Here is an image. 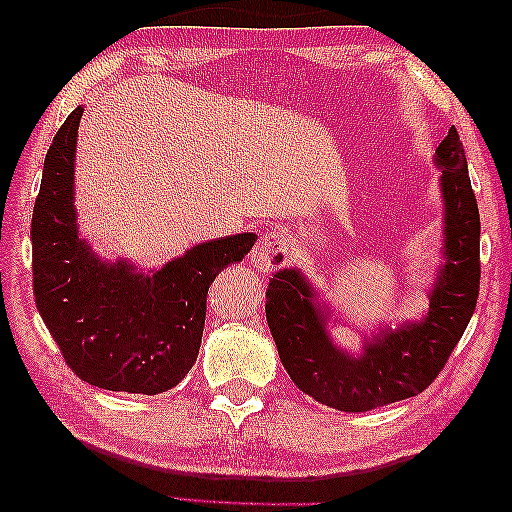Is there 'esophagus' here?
<instances>
[{"mask_svg": "<svg viewBox=\"0 0 512 512\" xmlns=\"http://www.w3.org/2000/svg\"><path fill=\"white\" fill-rule=\"evenodd\" d=\"M292 249V238L288 231L283 229H270L258 238L254 251H251V265L258 272H272L279 270L288 263Z\"/></svg>", "mask_w": 512, "mask_h": 512, "instance_id": "34e87169", "label": "esophagus"}]
</instances>
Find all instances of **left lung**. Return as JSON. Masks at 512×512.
Segmentation results:
<instances>
[{
    "mask_svg": "<svg viewBox=\"0 0 512 512\" xmlns=\"http://www.w3.org/2000/svg\"><path fill=\"white\" fill-rule=\"evenodd\" d=\"M445 199V265L422 322L379 329L354 356L333 345L315 290L297 270L283 267L265 292V315L281 363L301 392L342 413L395 404L420 395L463 338L479 299L481 217L456 127L435 149Z\"/></svg>",
    "mask_w": 512,
    "mask_h": 512,
    "instance_id": "obj_1",
    "label": "left lung"
}]
</instances>
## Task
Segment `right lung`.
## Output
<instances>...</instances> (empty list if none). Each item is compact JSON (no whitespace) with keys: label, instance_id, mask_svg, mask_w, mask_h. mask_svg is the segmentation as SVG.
<instances>
[{"label":"right lung","instance_id":"right-lung-1","mask_svg":"<svg viewBox=\"0 0 512 512\" xmlns=\"http://www.w3.org/2000/svg\"><path fill=\"white\" fill-rule=\"evenodd\" d=\"M83 108H74L45 156L31 217L33 297L70 370L104 390L158 395L195 365L206 295L226 265L254 247V233L188 249L158 272L106 263L79 236L74 149Z\"/></svg>","mask_w":512,"mask_h":512}]
</instances>
